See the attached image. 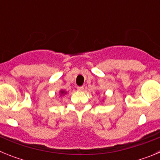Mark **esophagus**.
<instances>
[{
    "label": "esophagus",
    "instance_id": "1",
    "mask_svg": "<svg viewBox=\"0 0 160 160\" xmlns=\"http://www.w3.org/2000/svg\"><path fill=\"white\" fill-rule=\"evenodd\" d=\"M77 90H78V91H82V90H84V87H78Z\"/></svg>",
    "mask_w": 160,
    "mask_h": 160
}]
</instances>
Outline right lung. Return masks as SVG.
<instances>
[{
	"mask_svg": "<svg viewBox=\"0 0 160 160\" xmlns=\"http://www.w3.org/2000/svg\"><path fill=\"white\" fill-rule=\"evenodd\" d=\"M67 94V92H66V90H61L60 92H59V94H60V96H64L65 94Z\"/></svg>",
	"mask_w": 160,
	"mask_h": 160,
	"instance_id": "obj_1",
	"label": "right lung"
}]
</instances>
